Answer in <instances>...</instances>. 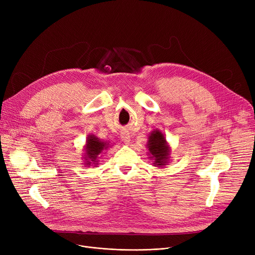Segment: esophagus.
<instances>
[{
    "mask_svg": "<svg viewBox=\"0 0 255 255\" xmlns=\"http://www.w3.org/2000/svg\"><path fill=\"white\" fill-rule=\"evenodd\" d=\"M121 139H122L123 142H125L126 144L130 142V135L129 133H126V132H123L122 134H121Z\"/></svg>",
    "mask_w": 255,
    "mask_h": 255,
    "instance_id": "esophagus-1",
    "label": "esophagus"
}]
</instances>
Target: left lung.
<instances>
[{
  "label": "left lung",
  "mask_w": 255,
  "mask_h": 255,
  "mask_svg": "<svg viewBox=\"0 0 255 255\" xmlns=\"http://www.w3.org/2000/svg\"><path fill=\"white\" fill-rule=\"evenodd\" d=\"M146 148L149 149L151 159H154V166L162 167L168 162L170 149L162 132L156 129L149 136Z\"/></svg>",
  "instance_id": "obj_1"
}]
</instances>
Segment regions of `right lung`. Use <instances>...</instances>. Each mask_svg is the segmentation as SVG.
I'll return each mask as SVG.
<instances>
[{
  "label": "right lung",
  "instance_id": "1",
  "mask_svg": "<svg viewBox=\"0 0 255 255\" xmlns=\"http://www.w3.org/2000/svg\"><path fill=\"white\" fill-rule=\"evenodd\" d=\"M109 144L106 141L100 140L98 137L95 135H89L87 138V143H86V153H85V162L86 165H91V164H98L97 159L99 155L109 148Z\"/></svg>",
  "mask_w": 255,
  "mask_h": 255
}]
</instances>
